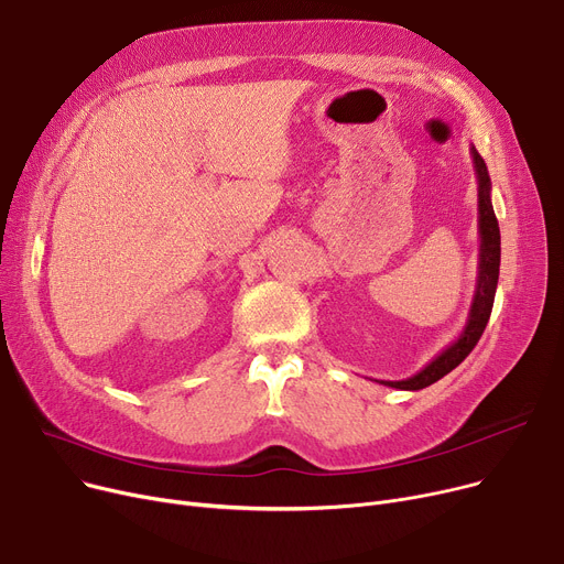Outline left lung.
<instances>
[{
    "label": "left lung",
    "instance_id": "8db88e82",
    "mask_svg": "<svg viewBox=\"0 0 564 564\" xmlns=\"http://www.w3.org/2000/svg\"><path fill=\"white\" fill-rule=\"evenodd\" d=\"M470 158H473V169H476L478 177V235H480V253H478V279H476V290H473V302L468 311V319L464 324L462 334L457 340H453L446 349L413 377L406 379H375L377 383H383V387L400 389V391H421L430 383L438 381L441 377H446L451 370H455L468 354L470 349L478 345L496 297V285H498V267H500V230L498 221L494 215V205H491V181H489V171L485 160L476 148L470 145Z\"/></svg>",
    "mask_w": 564,
    "mask_h": 564
}]
</instances>
